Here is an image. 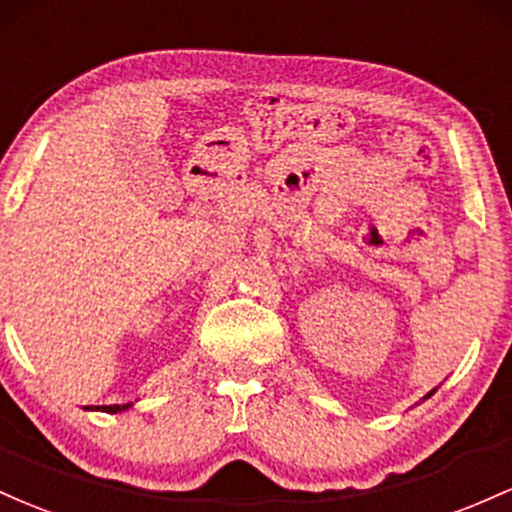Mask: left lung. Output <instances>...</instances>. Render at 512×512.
Here are the masks:
<instances>
[{
	"label": "left lung",
	"instance_id": "left-lung-1",
	"mask_svg": "<svg viewBox=\"0 0 512 512\" xmlns=\"http://www.w3.org/2000/svg\"><path fill=\"white\" fill-rule=\"evenodd\" d=\"M435 394V389H433V392H428L426 396H423V401H426V399H430V396H433Z\"/></svg>",
	"mask_w": 512,
	"mask_h": 512
}]
</instances>
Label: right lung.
Segmentation results:
<instances>
[{
    "instance_id": "right-lung-1",
    "label": "right lung",
    "mask_w": 512,
    "mask_h": 512,
    "mask_svg": "<svg viewBox=\"0 0 512 512\" xmlns=\"http://www.w3.org/2000/svg\"><path fill=\"white\" fill-rule=\"evenodd\" d=\"M132 404H111V406H84L86 411H106V413H120L128 411Z\"/></svg>"
}]
</instances>
